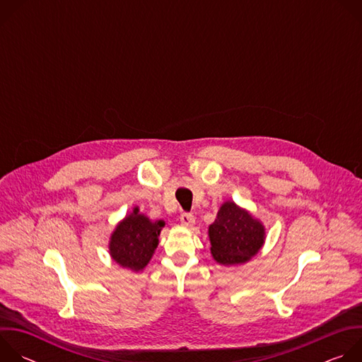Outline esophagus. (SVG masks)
<instances>
[{
  "mask_svg": "<svg viewBox=\"0 0 362 362\" xmlns=\"http://www.w3.org/2000/svg\"><path fill=\"white\" fill-rule=\"evenodd\" d=\"M180 222H182V225H185L186 228H192V226L194 225V216H193L192 214L183 212V214L180 215Z\"/></svg>",
  "mask_w": 362,
  "mask_h": 362,
  "instance_id": "esophagus-1",
  "label": "esophagus"
}]
</instances>
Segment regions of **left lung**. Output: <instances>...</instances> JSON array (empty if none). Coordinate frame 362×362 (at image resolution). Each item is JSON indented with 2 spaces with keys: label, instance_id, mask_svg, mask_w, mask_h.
<instances>
[{
  "label": "left lung",
  "instance_id": "8db88e82",
  "mask_svg": "<svg viewBox=\"0 0 362 362\" xmlns=\"http://www.w3.org/2000/svg\"><path fill=\"white\" fill-rule=\"evenodd\" d=\"M211 252L222 265L245 264L264 245L265 228L233 202H225L209 226Z\"/></svg>",
  "mask_w": 362,
  "mask_h": 362
}]
</instances>
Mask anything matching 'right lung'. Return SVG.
Here are the masks:
<instances>
[{
    "mask_svg": "<svg viewBox=\"0 0 362 362\" xmlns=\"http://www.w3.org/2000/svg\"><path fill=\"white\" fill-rule=\"evenodd\" d=\"M165 226L163 221L151 222L147 216L133 214L126 216L110 238V255L120 267L132 271H141L151 259L154 249L159 245V235Z\"/></svg>",
    "mask_w": 362,
    "mask_h": 362,
    "instance_id": "add662e5",
    "label": "right lung"
}]
</instances>
